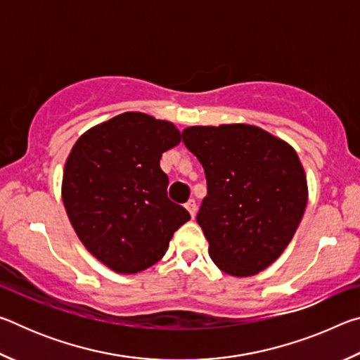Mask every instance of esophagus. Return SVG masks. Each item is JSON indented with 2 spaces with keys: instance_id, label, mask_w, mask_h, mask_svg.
Instances as JSON below:
<instances>
[{
  "instance_id": "1",
  "label": "esophagus",
  "mask_w": 360,
  "mask_h": 360,
  "mask_svg": "<svg viewBox=\"0 0 360 360\" xmlns=\"http://www.w3.org/2000/svg\"><path fill=\"white\" fill-rule=\"evenodd\" d=\"M186 210H187L188 212H191L192 217L195 216V212H197V203H195L193 198H191V200H188V202L186 203Z\"/></svg>"
}]
</instances>
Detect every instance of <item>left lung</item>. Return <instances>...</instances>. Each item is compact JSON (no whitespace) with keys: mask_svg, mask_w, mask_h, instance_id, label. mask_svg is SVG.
<instances>
[{"mask_svg":"<svg viewBox=\"0 0 360 360\" xmlns=\"http://www.w3.org/2000/svg\"><path fill=\"white\" fill-rule=\"evenodd\" d=\"M182 141L205 168L197 222L217 268L246 278L284 252L308 202L307 174L289 143L248 124L193 125Z\"/></svg>","mask_w":360,"mask_h":360,"instance_id":"8db88e82","label":"left lung"}]
</instances>
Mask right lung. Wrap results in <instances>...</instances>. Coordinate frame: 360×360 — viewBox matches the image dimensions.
Segmentation results:
<instances>
[{
  "instance_id": "add662e5",
  "label": "right lung",
  "mask_w": 360,
  "mask_h": 360,
  "mask_svg": "<svg viewBox=\"0 0 360 360\" xmlns=\"http://www.w3.org/2000/svg\"><path fill=\"white\" fill-rule=\"evenodd\" d=\"M168 120L124 112L92 127L72 146L62 198L77 238L103 265L135 275L165 255L191 214L167 197L160 157L181 143Z\"/></svg>"
}]
</instances>
